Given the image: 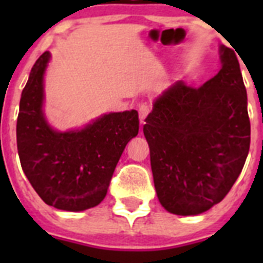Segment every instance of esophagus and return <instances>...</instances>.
I'll use <instances>...</instances> for the list:
<instances>
[{
    "label": "esophagus",
    "instance_id": "1",
    "mask_svg": "<svg viewBox=\"0 0 263 263\" xmlns=\"http://www.w3.org/2000/svg\"><path fill=\"white\" fill-rule=\"evenodd\" d=\"M148 111H150V109H148L146 104H142V105L139 106V124H141V126L145 125V120L147 117Z\"/></svg>",
    "mask_w": 263,
    "mask_h": 263
}]
</instances>
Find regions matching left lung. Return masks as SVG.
Here are the masks:
<instances>
[{
	"label": "left lung",
	"instance_id": "1",
	"mask_svg": "<svg viewBox=\"0 0 263 263\" xmlns=\"http://www.w3.org/2000/svg\"><path fill=\"white\" fill-rule=\"evenodd\" d=\"M221 68L201 87L176 81L153 104L143 134L164 210L196 216L224 199L250 147L248 96L240 63L220 46Z\"/></svg>",
	"mask_w": 263,
	"mask_h": 263
}]
</instances>
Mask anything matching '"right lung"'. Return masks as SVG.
Returning a JSON list of instances; mask_svg holds the SVG:
<instances>
[{"instance_id": "add662e5", "label": "right lung", "mask_w": 263, "mask_h": 263, "mask_svg": "<svg viewBox=\"0 0 263 263\" xmlns=\"http://www.w3.org/2000/svg\"><path fill=\"white\" fill-rule=\"evenodd\" d=\"M50 59L48 51L42 53L21 95L18 155L42 200L57 210L80 212L99 205L106 196L125 146L138 134V111L103 115L80 129H53L43 110Z\"/></svg>"}]
</instances>
